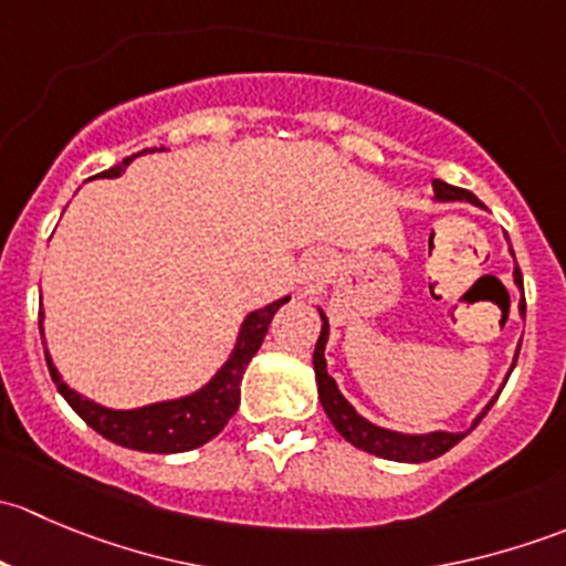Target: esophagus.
<instances>
[{
    "label": "esophagus",
    "mask_w": 566,
    "mask_h": 566,
    "mask_svg": "<svg viewBox=\"0 0 566 566\" xmlns=\"http://www.w3.org/2000/svg\"><path fill=\"white\" fill-rule=\"evenodd\" d=\"M323 276H325V262L319 260V256H315V260H310V262H304V273H301V279H304V284L306 287H317L319 282H323Z\"/></svg>",
    "instance_id": "34e87169"
}]
</instances>
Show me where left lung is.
Here are the masks:
<instances>
[{"label":"left lung","mask_w":566,"mask_h":566,"mask_svg":"<svg viewBox=\"0 0 566 566\" xmlns=\"http://www.w3.org/2000/svg\"><path fill=\"white\" fill-rule=\"evenodd\" d=\"M432 188H436L438 202H471V205H476V208L482 205L471 191H465V188H458V186H449V182H443V180H432ZM506 241H510V238H506ZM515 284L523 290V276H521V268L517 265H515ZM319 317H323V328H319L315 356H312V364H315L319 402H323L325 416H328L331 424L336 427V432H339L347 443H353L356 449H364V452L375 454V458L397 460V462H427V460L441 458V454H447L449 449L458 447L462 438H465L468 432H471L473 427L484 419V413L493 408L495 399H499V394H495V397L484 405L482 413L473 419L471 430H465V432L438 430V432H427V436H405V432H394V430H386V427L373 424V421H367L364 416H358L356 408H353V405L342 397V391L336 389V380L331 378L328 369H325L328 319H325L323 312H319ZM517 353H521V347H517ZM517 353H515V361H517ZM515 361H512V369H515Z\"/></svg>","instance_id":"8db88e82"}]
</instances>
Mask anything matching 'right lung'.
Here are the masks:
<instances>
[{
  "instance_id": "add662e5",
  "label": "right lung",
  "mask_w": 566,
  "mask_h": 566,
  "mask_svg": "<svg viewBox=\"0 0 566 566\" xmlns=\"http://www.w3.org/2000/svg\"><path fill=\"white\" fill-rule=\"evenodd\" d=\"M142 153L123 158V164H114L112 169H106V172L95 177H119L125 172V167H128L136 156H142ZM150 153H156V147H153ZM287 301L290 295H284V298L251 312V315L243 319L241 334H238V342L235 347H232L230 358L224 361V367L210 378V384H205L199 391L180 399L153 402L134 410H112L93 402V399L82 397V394H76L73 389H67V384L60 378L54 361H51L49 350H45V364H49V373L51 380L56 384V391H60L62 397L67 399V405H71L95 432H101L106 441L125 449H136V452L153 454L191 452V449L213 441V438L224 430L227 421L232 419V413H235L238 405H241L243 373H247L254 353L260 350L273 315H276L279 306H284ZM40 334H43V312H40Z\"/></svg>"
}]
</instances>
